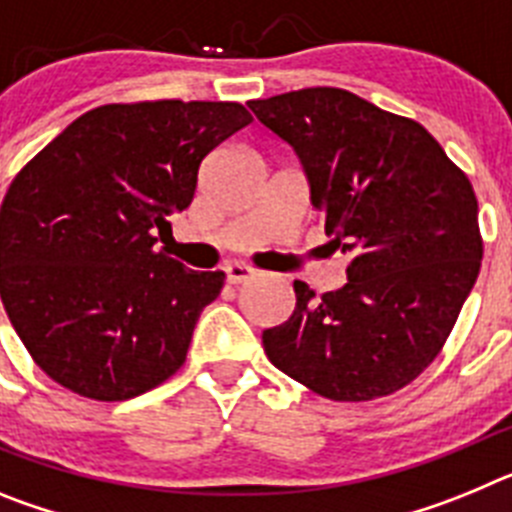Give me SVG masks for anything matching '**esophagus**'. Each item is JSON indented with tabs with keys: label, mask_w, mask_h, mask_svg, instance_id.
I'll use <instances>...</instances> for the list:
<instances>
[{
	"label": "esophagus",
	"mask_w": 512,
	"mask_h": 512,
	"mask_svg": "<svg viewBox=\"0 0 512 512\" xmlns=\"http://www.w3.org/2000/svg\"><path fill=\"white\" fill-rule=\"evenodd\" d=\"M223 271H225V279H228V284H243V282H248V279H253V274H256L251 266L241 264V261H230V264L223 266Z\"/></svg>",
	"instance_id": "34e87169"
}]
</instances>
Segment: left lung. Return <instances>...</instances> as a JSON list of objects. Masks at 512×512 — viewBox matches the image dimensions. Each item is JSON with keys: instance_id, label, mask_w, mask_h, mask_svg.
I'll return each mask as SVG.
<instances>
[{"instance_id": "obj_1", "label": "left lung", "mask_w": 512, "mask_h": 512, "mask_svg": "<svg viewBox=\"0 0 512 512\" xmlns=\"http://www.w3.org/2000/svg\"><path fill=\"white\" fill-rule=\"evenodd\" d=\"M295 148L348 282L315 297L297 279L292 318L264 330L277 369L336 402L387 397L441 354L482 266L477 197L420 122L346 89L248 102Z\"/></svg>"}]
</instances>
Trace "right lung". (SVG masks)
Masks as SVG:
<instances>
[{"label": "right lung", "mask_w": 512, "mask_h": 512, "mask_svg": "<svg viewBox=\"0 0 512 512\" xmlns=\"http://www.w3.org/2000/svg\"><path fill=\"white\" fill-rule=\"evenodd\" d=\"M253 117L238 102L102 104L30 158L0 207V297L53 382L99 402L184 364L223 271H192L156 233L192 205L202 158Z\"/></svg>", "instance_id": "add662e5"}]
</instances>
